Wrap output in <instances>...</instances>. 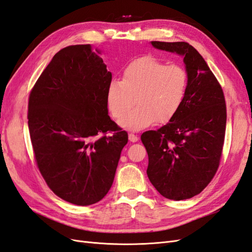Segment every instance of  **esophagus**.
<instances>
[{
  "label": "esophagus",
  "mask_w": 252,
  "mask_h": 252,
  "mask_svg": "<svg viewBox=\"0 0 252 252\" xmlns=\"http://www.w3.org/2000/svg\"><path fill=\"white\" fill-rule=\"evenodd\" d=\"M128 139L130 142H138L139 141V137L137 134H133V133H129L128 134Z\"/></svg>",
  "instance_id": "obj_1"
}]
</instances>
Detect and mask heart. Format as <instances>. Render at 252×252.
Wrapping results in <instances>:
<instances>
[{
    "label": "heart",
    "mask_w": 252,
    "mask_h": 252,
    "mask_svg": "<svg viewBox=\"0 0 252 252\" xmlns=\"http://www.w3.org/2000/svg\"><path fill=\"white\" fill-rule=\"evenodd\" d=\"M188 89V73L179 64H166L153 56L128 63L121 80H112L107 89V105L120 119L133 105L138 106L120 121V125L141 130L156 121L165 123L179 110Z\"/></svg>",
    "instance_id": "b5f03b06"
}]
</instances>
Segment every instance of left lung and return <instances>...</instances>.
<instances>
[{"label": "left lung", "instance_id": "8db88e82", "mask_svg": "<svg viewBox=\"0 0 252 252\" xmlns=\"http://www.w3.org/2000/svg\"><path fill=\"white\" fill-rule=\"evenodd\" d=\"M157 50L183 57L188 89L179 110L158 130L141 135L148 155L147 176L165 198L199 194L220 165L226 131L223 92L205 59L188 42L152 41Z\"/></svg>", "mask_w": 252, "mask_h": 252}]
</instances>
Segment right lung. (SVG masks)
<instances>
[{
  "mask_svg": "<svg viewBox=\"0 0 252 252\" xmlns=\"http://www.w3.org/2000/svg\"><path fill=\"white\" fill-rule=\"evenodd\" d=\"M99 54L90 44L60 50L29 100L27 119L39 171L54 193L77 206L93 205L109 192L128 142L127 132L108 115L112 74Z\"/></svg>",
  "mask_w": 252,
  "mask_h": 252,
  "instance_id": "obj_1",
  "label": "right lung"
}]
</instances>
